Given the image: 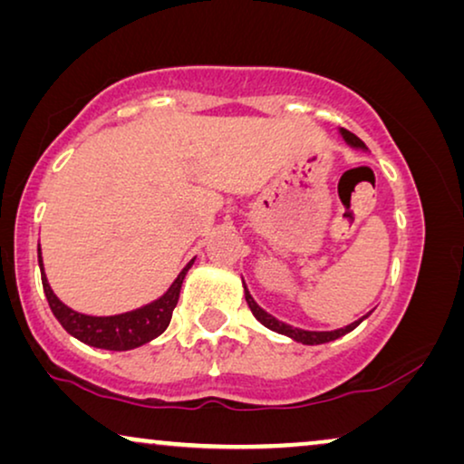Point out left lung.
I'll return each instance as SVG.
<instances>
[{
    "mask_svg": "<svg viewBox=\"0 0 464 464\" xmlns=\"http://www.w3.org/2000/svg\"><path fill=\"white\" fill-rule=\"evenodd\" d=\"M341 134H343V139H344V142H347L349 147H353V149H365L363 142H362L360 139H357V136H355L353 132H347V130H341ZM244 292H246V303H247V306H250L252 315L256 317L258 322L265 325V328H269V330H273V332H277V334H284V336L295 338L296 343H303V344H322V343L336 341V338H341V336H344V334H349L351 330H355L357 325H360V324L363 322V319L370 315V313H368V315L360 317V319H357V322L349 324V325H344V328L332 330V332H309V330L292 328V325L284 324V322H279V319H276L273 315H269V313H266L265 309H260V306L256 304V300H254L250 292H247L246 284H244Z\"/></svg>",
    "mask_w": 464,
    "mask_h": 464,
    "instance_id": "left-lung-1",
    "label": "left lung"
}]
</instances>
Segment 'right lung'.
<instances>
[{
    "label": "right lung",
    "instance_id": "right-lung-1",
    "mask_svg": "<svg viewBox=\"0 0 464 464\" xmlns=\"http://www.w3.org/2000/svg\"><path fill=\"white\" fill-rule=\"evenodd\" d=\"M37 260H39V269H42V284H44L45 298H48L50 309L54 313L58 322H61L63 328L67 330L71 336H75L77 341L86 343L90 347L107 349V351L136 349L140 347V344L158 338L161 332L168 328L169 319H172V311L180 296L182 279H185L187 271L191 269L193 265L191 260V263L179 273V277L174 279L166 295L160 296L158 300H153V303L140 306V309L120 313V315L94 317V315H83V313L69 309V306L61 303L54 292H52L48 277H45L44 273L42 250H39V246H37Z\"/></svg>",
    "mask_w": 464,
    "mask_h": 464
}]
</instances>
